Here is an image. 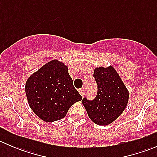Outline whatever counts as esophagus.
Instances as JSON below:
<instances>
[{
  "instance_id": "1",
  "label": "esophagus",
  "mask_w": 157,
  "mask_h": 157,
  "mask_svg": "<svg viewBox=\"0 0 157 157\" xmlns=\"http://www.w3.org/2000/svg\"><path fill=\"white\" fill-rule=\"evenodd\" d=\"M79 93H80L82 96H83L85 95V90H83V89H80V90H79Z\"/></svg>"
}]
</instances>
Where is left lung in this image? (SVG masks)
I'll list each match as a JSON object with an SVG mask.
<instances>
[{"label": "left lung", "mask_w": 157, "mask_h": 157, "mask_svg": "<svg viewBox=\"0 0 157 157\" xmlns=\"http://www.w3.org/2000/svg\"><path fill=\"white\" fill-rule=\"evenodd\" d=\"M93 77L98 86L93 101L82 100L89 118L98 125H108L121 115L129 99V91L116 70L112 65L96 67Z\"/></svg>", "instance_id": "left-lung-1"}]
</instances>
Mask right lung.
<instances>
[{"label":"right lung","instance_id":"1","mask_svg":"<svg viewBox=\"0 0 157 157\" xmlns=\"http://www.w3.org/2000/svg\"><path fill=\"white\" fill-rule=\"evenodd\" d=\"M32 110L46 122L61 119L82 96L73 85L68 67L58 59L48 61L33 73L25 85Z\"/></svg>","mask_w":157,"mask_h":157}]
</instances>
